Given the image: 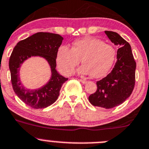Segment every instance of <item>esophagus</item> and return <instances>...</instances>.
<instances>
[{"label": "esophagus", "instance_id": "1", "mask_svg": "<svg viewBox=\"0 0 149 149\" xmlns=\"http://www.w3.org/2000/svg\"><path fill=\"white\" fill-rule=\"evenodd\" d=\"M80 81L82 83H83V84H85V83H87V82H88L87 80H86V79H80Z\"/></svg>", "mask_w": 149, "mask_h": 149}]
</instances>
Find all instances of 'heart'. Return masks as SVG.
Listing matches in <instances>:
<instances>
[{
	"instance_id": "heart-1",
	"label": "heart",
	"mask_w": 149,
	"mask_h": 149,
	"mask_svg": "<svg viewBox=\"0 0 149 149\" xmlns=\"http://www.w3.org/2000/svg\"><path fill=\"white\" fill-rule=\"evenodd\" d=\"M116 57V50L112 45L97 38L87 37L75 40L71 49L62 46L58 49L56 63L64 75H71L80 63L79 72L91 74L94 78L103 77L110 71Z\"/></svg>"
}]
</instances>
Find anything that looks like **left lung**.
<instances>
[{
    "instance_id": "obj_1",
    "label": "left lung",
    "mask_w": 149,
    "mask_h": 149,
    "mask_svg": "<svg viewBox=\"0 0 149 149\" xmlns=\"http://www.w3.org/2000/svg\"><path fill=\"white\" fill-rule=\"evenodd\" d=\"M115 45L118 46L117 61L105 77L97 82V89L88 100L93 106L110 109L122 104L130 97L135 84L136 62L130 44L118 33L104 31Z\"/></svg>"
}]
</instances>
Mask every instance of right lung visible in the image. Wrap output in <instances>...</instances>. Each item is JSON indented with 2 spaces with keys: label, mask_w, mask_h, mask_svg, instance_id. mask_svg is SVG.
<instances>
[{
  "label": "right lung",
  "mask_w": 149,
  "mask_h": 149,
  "mask_svg": "<svg viewBox=\"0 0 149 149\" xmlns=\"http://www.w3.org/2000/svg\"><path fill=\"white\" fill-rule=\"evenodd\" d=\"M59 34L39 32L21 40L14 48L9 58L11 81L14 91L25 104L34 109L45 108L57 100L61 86L68 78L56 71V54L63 41ZM31 56H41L48 61L52 75L49 82L37 90H29L22 85L19 77V66Z\"/></svg>",
  "instance_id": "right-lung-1"
}]
</instances>
